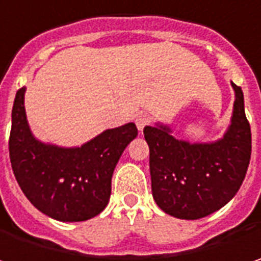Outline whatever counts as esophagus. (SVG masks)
Here are the masks:
<instances>
[{
  "instance_id": "34e87169",
  "label": "esophagus",
  "mask_w": 261,
  "mask_h": 261,
  "mask_svg": "<svg viewBox=\"0 0 261 261\" xmlns=\"http://www.w3.org/2000/svg\"><path fill=\"white\" fill-rule=\"evenodd\" d=\"M150 124V117L147 115V114H139L137 117H136V125H137V128L142 131L146 125H149Z\"/></svg>"
}]
</instances>
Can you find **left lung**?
<instances>
[{"instance_id":"left-lung-1","label":"left lung","mask_w":261,"mask_h":261,"mask_svg":"<svg viewBox=\"0 0 261 261\" xmlns=\"http://www.w3.org/2000/svg\"><path fill=\"white\" fill-rule=\"evenodd\" d=\"M235 102L223 139L188 143L171 128L144 127L149 144L152 194L165 213L178 219H201L223 207L243 184L251 158V128L244 111L241 87L232 83Z\"/></svg>"}]
</instances>
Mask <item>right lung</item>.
Wrapping results in <instances>:
<instances>
[{
  "label": "right lung",
  "instance_id": "right-lung-1",
  "mask_svg": "<svg viewBox=\"0 0 261 261\" xmlns=\"http://www.w3.org/2000/svg\"><path fill=\"white\" fill-rule=\"evenodd\" d=\"M26 87L17 90L8 140L10 161L29 201L61 222L95 218L107 207L111 179L124 149L137 137L128 122L103 131L82 147H58L33 137L24 111Z\"/></svg>",
  "mask_w": 261,
  "mask_h": 261
}]
</instances>
